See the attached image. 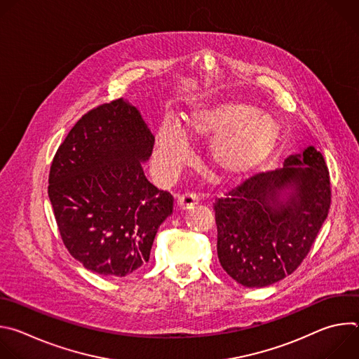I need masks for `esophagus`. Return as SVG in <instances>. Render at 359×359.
Instances as JSON below:
<instances>
[{"label":"esophagus","instance_id":"obj_1","mask_svg":"<svg viewBox=\"0 0 359 359\" xmlns=\"http://www.w3.org/2000/svg\"><path fill=\"white\" fill-rule=\"evenodd\" d=\"M198 201V196L193 191H187V193H183L179 198H177V206L182 209V210H186V209H190L193 208L194 204Z\"/></svg>","mask_w":359,"mask_h":359}]
</instances>
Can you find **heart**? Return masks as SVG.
Segmentation results:
<instances>
[{
	"mask_svg": "<svg viewBox=\"0 0 359 359\" xmlns=\"http://www.w3.org/2000/svg\"><path fill=\"white\" fill-rule=\"evenodd\" d=\"M280 136L277 122L255 107L226 100L201 107L184 116L183 128L165 121L155 137V166L173 176L189 158V139H213L209 156L226 176L243 175L259 166L276 147Z\"/></svg>",
	"mask_w": 359,
	"mask_h": 359,
	"instance_id": "obj_1",
	"label": "heart"
}]
</instances>
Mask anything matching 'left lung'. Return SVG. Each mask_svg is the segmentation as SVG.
<instances>
[{"mask_svg": "<svg viewBox=\"0 0 359 359\" xmlns=\"http://www.w3.org/2000/svg\"><path fill=\"white\" fill-rule=\"evenodd\" d=\"M331 182L314 146L284 168L262 172L216 198L217 255L223 270L248 288L292 274L328 216Z\"/></svg>", "mask_w": 359, "mask_h": 359, "instance_id": "8db88e82", "label": "left lung"}]
</instances>
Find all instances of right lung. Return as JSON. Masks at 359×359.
Instances as JSON below:
<instances>
[{"mask_svg": "<svg viewBox=\"0 0 359 359\" xmlns=\"http://www.w3.org/2000/svg\"><path fill=\"white\" fill-rule=\"evenodd\" d=\"M155 136L119 97L86 112L58 147L48 196L61 238L85 269L125 277L149 262L173 196L144 176Z\"/></svg>", "mask_w": 359, "mask_h": 359, "instance_id": "obj_1", "label": "right lung"}]
</instances>
